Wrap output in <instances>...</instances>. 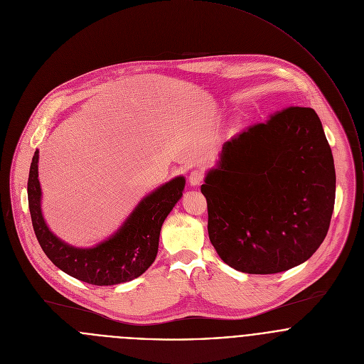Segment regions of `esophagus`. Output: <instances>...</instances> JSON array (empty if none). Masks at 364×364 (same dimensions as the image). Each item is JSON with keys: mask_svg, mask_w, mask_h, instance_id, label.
Instances as JSON below:
<instances>
[{"mask_svg": "<svg viewBox=\"0 0 364 364\" xmlns=\"http://www.w3.org/2000/svg\"><path fill=\"white\" fill-rule=\"evenodd\" d=\"M203 178H205V175L200 171H192L189 175V183L192 186H199L202 183Z\"/></svg>", "mask_w": 364, "mask_h": 364, "instance_id": "34e87169", "label": "esophagus"}]
</instances>
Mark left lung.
I'll list each match as a JSON object with an SVG mask.
<instances>
[{
	"label": "left lung",
	"mask_w": 364,
	"mask_h": 364,
	"mask_svg": "<svg viewBox=\"0 0 364 364\" xmlns=\"http://www.w3.org/2000/svg\"><path fill=\"white\" fill-rule=\"evenodd\" d=\"M200 191L209 239L228 265L275 274L306 261L328 235L336 192L315 110L287 107L236 134Z\"/></svg>",
	"instance_id": "obj_1"
}]
</instances>
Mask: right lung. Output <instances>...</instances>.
I'll return each mask as SVG.
<instances>
[{"label": "right lung", "instance_id": "right-lung-1", "mask_svg": "<svg viewBox=\"0 0 364 364\" xmlns=\"http://www.w3.org/2000/svg\"><path fill=\"white\" fill-rule=\"evenodd\" d=\"M38 151L28 178V205L35 236L48 258L63 272L92 285H116L144 274L158 252L164 220L182 196L185 179L169 181L135 208L122 229L93 248H76L53 236L41 212Z\"/></svg>", "mask_w": 364, "mask_h": 364}]
</instances>
